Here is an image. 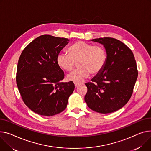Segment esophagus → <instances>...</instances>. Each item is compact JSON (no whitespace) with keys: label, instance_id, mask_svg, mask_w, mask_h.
Returning <instances> with one entry per match:
<instances>
[{"label":"esophagus","instance_id":"obj_1","mask_svg":"<svg viewBox=\"0 0 151 151\" xmlns=\"http://www.w3.org/2000/svg\"><path fill=\"white\" fill-rule=\"evenodd\" d=\"M79 86V84H76V83H75V87H78Z\"/></svg>","mask_w":151,"mask_h":151}]
</instances>
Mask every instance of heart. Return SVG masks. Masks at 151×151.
I'll return each instance as SVG.
<instances>
[{
    "instance_id": "obj_1",
    "label": "heart",
    "mask_w": 151,
    "mask_h": 151,
    "mask_svg": "<svg viewBox=\"0 0 151 151\" xmlns=\"http://www.w3.org/2000/svg\"><path fill=\"white\" fill-rule=\"evenodd\" d=\"M68 55L60 53L56 58L58 65L67 72L79 67L67 76V80L75 83H81L90 73L95 76L102 72L107 61L105 48L84 41H78L68 49Z\"/></svg>"
}]
</instances>
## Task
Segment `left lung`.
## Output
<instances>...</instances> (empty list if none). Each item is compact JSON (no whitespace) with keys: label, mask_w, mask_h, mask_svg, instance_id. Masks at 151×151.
<instances>
[{"label":"left lung","mask_w":151,"mask_h":151,"mask_svg":"<svg viewBox=\"0 0 151 151\" xmlns=\"http://www.w3.org/2000/svg\"><path fill=\"white\" fill-rule=\"evenodd\" d=\"M92 41L103 44L106 64L92 83H87L84 99L93 111L109 114L122 108L131 97L138 77L134 55L126 45L113 37H100Z\"/></svg>","instance_id":"obj_1"}]
</instances>
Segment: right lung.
<instances>
[{
    "label": "right lung",
    "mask_w": 151,
    "mask_h": 151,
    "mask_svg": "<svg viewBox=\"0 0 151 151\" xmlns=\"http://www.w3.org/2000/svg\"><path fill=\"white\" fill-rule=\"evenodd\" d=\"M69 40L48 35H41L30 42L19 57L16 84L24 103L33 112L53 116L67 107L73 93L72 81L62 83L64 73L56 58Z\"/></svg>",
    "instance_id": "add662e5"
}]
</instances>
